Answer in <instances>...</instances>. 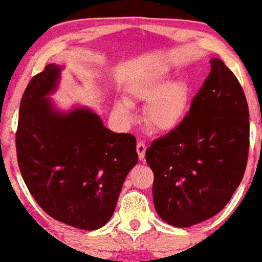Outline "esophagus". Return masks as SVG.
Returning <instances> with one entry per match:
<instances>
[{
	"label": "esophagus",
	"instance_id": "obj_1",
	"mask_svg": "<svg viewBox=\"0 0 262 262\" xmlns=\"http://www.w3.org/2000/svg\"><path fill=\"white\" fill-rule=\"evenodd\" d=\"M145 152H146V145L145 142L139 141L137 142V154H139L140 160H142L145 157Z\"/></svg>",
	"mask_w": 262,
	"mask_h": 262
}]
</instances>
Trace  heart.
<instances>
[{"label":"heart","mask_w":262,"mask_h":262,"mask_svg":"<svg viewBox=\"0 0 262 262\" xmlns=\"http://www.w3.org/2000/svg\"><path fill=\"white\" fill-rule=\"evenodd\" d=\"M167 70L159 69L135 81L127 89L128 100H148L146 121L157 131H170L184 120L190 101V87L185 81L166 82ZM116 112L130 116V106L125 101L116 103Z\"/></svg>","instance_id":"obj_1"}]
</instances>
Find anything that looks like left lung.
Listing matches in <instances>:
<instances>
[{
    "mask_svg": "<svg viewBox=\"0 0 262 262\" xmlns=\"http://www.w3.org/2000/svg\"><path fill=\"white\" fill-rule=\"evenodd\" d=\"M184 120L151 142L146 161L154 172L156 212L188 227L226 206L246 170L249 106L240 82L219 58Z\"/></svg>",
    "mask_w": 262,
    "mask_h": 262,
    "instance_id": "obj_1",
    "label": "left lung"
}]
</instances>
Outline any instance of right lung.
<instances>
[{
    "label": "right lung",
    "mask_w": 262,
    "mask_h": 262,
    "mask_svg": "<svg viewBox=\"0 0 262 262\" xmlns=\"http://www.w3.org/2000/svg\"><path fill=\"white\" fill-rule=\"evenodd\" d=\"M60 64L33 76L21 98L16 152L32 198L55 220L82 230L100 229L111 219L123 181L139 161L136 139L115 134L96 114L53 110L50 92Z\"/></svg>",
    "instance_id": "add662e5"
}]
</instances>
